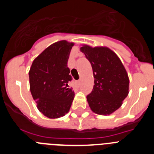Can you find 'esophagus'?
I'll list each match as a JSON object with an SVG mask.
<instances>
[{
	"instance_id": "1",
	"label": "esophagus",
	"mask_w": 154,
	"mask_h": 154,
	"mask_svg": "<svg viewBox=\"0 0 154 154\" xmlns=\"http://www.w3.org/2000/svg\"><path fill=\"white\" fill-rule=\"evenodd\" d=\"M76 83H77V85H78V86H80V81H78Z\"/></svg>"
}]
</instances>
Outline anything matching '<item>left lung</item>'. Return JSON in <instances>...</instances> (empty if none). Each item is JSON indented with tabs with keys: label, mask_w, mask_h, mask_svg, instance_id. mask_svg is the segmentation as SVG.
<instances>
[{
	"label": "left lung",
	"mask_w": 154,
	"mask_h": 154,
	"mask_svg": "<svg viewBox=\"0 0 154 154\" xmlns=\"http://www.w3.org/2000/svg\"><path fill=\"white\" fill-rule=\"evenodd\" d=\"M80 51L92 65L94 86L87 96L92 112L110 115L117 110L129 94L130 79L121 60L107 47L82 45Z\"/></svg>",
	"instance_id": "1"
}]
</instances>
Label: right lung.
Segmentation results:
<instances>
[{
	"mask_svg": "<svg viewBox=\"0 0 154 154\" xmlns=\"http://www.w3.org/2000/svg\"><path fill=\"white\" fill-rule=\"evenodd\" d=\"M73 42H55L35 58L29 70L30 90L37 108L50 119L68 113L75 97L68 60Z\"/></svg>",
	"mask_w": 154,
	"mask_h": 154,
	"instance_id": "add662e5",
	"label": "right lung"
}]
</instances>
